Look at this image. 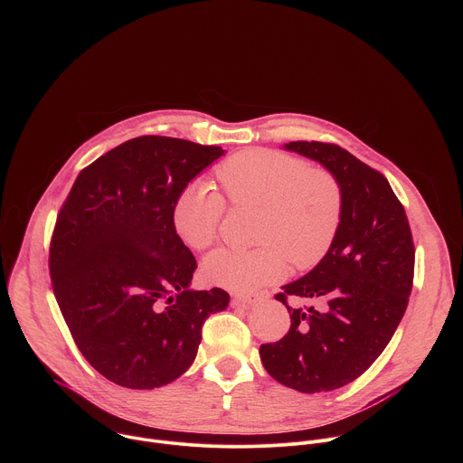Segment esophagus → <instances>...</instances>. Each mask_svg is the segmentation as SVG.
<instances>
[{
  "instance_id": "obj_1",
  "label": "esophagus",
  "mask_w": 463,
  "mask_h": 463,
  "mask_svg": "<svg viewBox=\"0 0 463 463\" xmlns=\"http://www.w3.org/2000/svg\"><path fill=\"white\" fill-rule=\"evenodd\" d=\"M268 298V293H260V295H238L232 298L234 304L238 306H254L256 302Z\"/></svg>"
}]
</instances>
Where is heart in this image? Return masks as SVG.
Instances as JSON below:
<instances>
[{"instance_id":"heart-1","label":"heart","mask_w":463,"mask_h":463,"mask_svg":"<svg viewBox=\"0 0 463 463\" xmlns=\"http://www.w3.org/2000/svg\"><path fill=\"white\" fill-rule=\"evenodd\" d=\"M216 177L236 207L260 209L256 243L250 250L220 249L203 261V279L236 293H249L284 279L289 261L309 269L326 256L339 232L345 195L339 179L324 168H307L275 150L232 156ZM225 200L203 181L186 184L172 205V225L195 250L211 247L222 227Z\"/></svg>"}]
</instances>
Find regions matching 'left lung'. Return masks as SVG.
<instances>
[{
	"label": "left lung",
	"mask_w": 463,
	"mask_h": 463,
	"mask_svg": "<svg viewBox=\"0 0 463 463\" xmlns=\"http://www.w3.org/2000/svg\"><path fill=\"white\" fill-rule=\"evenodd\" d=\"M284 148L339 179L345 211L326 256L275 297L291 327L280 341L261 345L260 357L289 388L329 392L364 373L390 343L412 291L416 250L405 209L381 172L337 145L293 141ZM288 296L319 307L293 308Z\"/></svg>",
	"instance_id": "obj_1"
}]
</instances>
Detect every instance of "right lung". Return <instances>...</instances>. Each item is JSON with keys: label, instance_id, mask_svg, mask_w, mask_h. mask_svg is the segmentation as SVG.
<instances>
[{"label": "right lung", "instance_id": "add662e5", "mask_svg": "<svg viewBox=\"0 0 463 463\" xmlns=\"http://www.w3.org/2000/svg\"><path fill=\"white\" fill-rule=\"evenodd\" d=\"M225 152L184 139H129L86 166L63 202L49 271L86 361L115 384L152 390L195 359L229 293L190 289L197 263L172 225L177 194Z\"/></svg>", "mask_w": 463, "mask_h": 463}]
</instances>
